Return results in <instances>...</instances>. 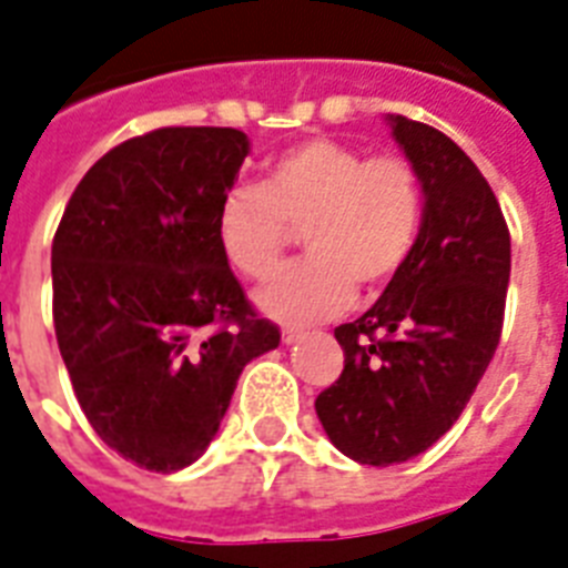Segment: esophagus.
<instances>
[{
  "label": "esophagus",
  "mask_w": 568,
  "mask_h": 568,
  "mask_svg": "<svg viewBox=\"0 0 568 568\" xmlns=\"http://www.w3.org/2000/svg\"><path fill=\"white\" fill-rule=\"evenodd\" d=\"M303 338V329H294V326H285L283 329V344H297Z\"/></svg>",
  "instance_id": "esophagus-1"
}]
</instances>
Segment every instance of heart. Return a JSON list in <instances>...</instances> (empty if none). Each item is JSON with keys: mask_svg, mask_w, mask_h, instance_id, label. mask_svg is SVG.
Here are the masks:
<instances>
[{"mask_svg": "<svg viewBox=\"0 0 568 568\" xmlns=\"http://www.w3.org/2000/svg\"><path fill=\"white\" fill-rule=\"evenodd\" d=\"M426 215L419 174L405 156L308 140L265 165L262 186L221 197L215 239L239 274L262 280L283 260L292 230L306 260L276 271L256 306L283 324L338 315L356 297L382 292L412 260Z\"/></svg>", "mask_w": 568, "mask_h": 568, "instance_id": "heart-1", "label": "heart"}]
</instances>
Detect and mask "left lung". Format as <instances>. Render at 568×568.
<instances>
[{
    "label": "left lung",
    "instance_id": "obj_1",
    "mask_svg": "<svg viewBox=\"0 0 568 568\" xmlns=\"http://www.w3.org/2000/svg\"><path fill=\"white\" fill-rule=\"evenodd\" d=\"M417 169L426 215L412 260L353 324L335 329L344 371L315 399L347 458L390 467L437 444L499 347L510 233L490 183L446 133L388 113Z\"/></svg>",
    "mask_w": 568,
    "mask_h": 568
}]
</instances>
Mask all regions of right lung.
Here are the masks:
<instances>
[{
  "label": "right lung",
  "instance_id": "obj_1",
  "mask_svg": "<svg viewBox=\"0 0 568 568\" xmlns=\"http://www.w3.org/2000/svg\"><path fill=\"white\" fill-rule=\"evenodd\" d=\"M247 154L236 128L133 136L84 174L54 233V335L78 405L151 473L201 458L244 364L280 344L215 239Z\"/></svg>",
  "mask_w": 568,
  "mask_h": 568
}]
</instances>
